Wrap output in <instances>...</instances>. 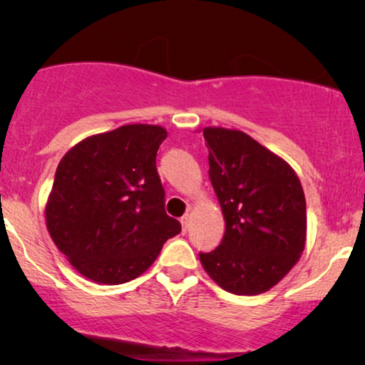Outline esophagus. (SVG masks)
Here are the masks:
<instances>
[{"mask_svg": "<svg viewBox=\"0 0 365 365\" xmlns=\"http://www.w3.org/2000/svg\"><path fill=\"white\" fill-rule=\"evenodd\" d=\"M182 226H183V230H187L188 228V223H190V215H188V212H185V215L182 216Z\"/></svg>", "mask_w": 365, "mask_h": 365, "instance_id": "1", "label": "esophagus"}]
</instances>
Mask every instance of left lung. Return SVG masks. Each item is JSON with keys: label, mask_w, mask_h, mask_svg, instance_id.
Here are the masks:
<instances>
[{"label": "left lung", "mask_w": 365, "mask_h": 365, "mask_svg": "<svg viewBox=\"0 0 365 365\" xmlns=\"http://www.w3.org/2000/svg\"><path fill=\"white\" fill-rule=\"evenodd\" d=\"M204 139L226 228L221 244L199 259L223 290L259 295L282 282L304 252V188L284 159L240 130L206 127Z\"/></svg>", "instance_id": "8db88e82"}]
</instances>
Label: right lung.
<instances>
[{"mask_svg":"<svg viewBox=\"0 0 365 365\" xmlns=\"http://www.w3.org/2000/svg\"><path fill=\"white\" fill-rule=\"evenodd\" d=\"M168 132L123 125L73 145L54 175L46 226L58 249L91 282L121 284L156 261L182 232L165 211L156 154Z\"/></svg>","mask_w":365,"mask_h":365,"instance_id":"add662e5","label":"right lung"}]
</instances>
